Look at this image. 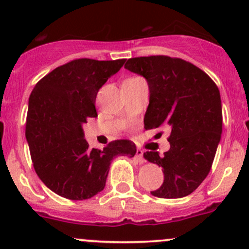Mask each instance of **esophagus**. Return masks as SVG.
Returning <instances> with one entry per match:
<instances>
[{
    "mask_svg": "<svg viewBox=\"0 0 249 249\" xmlns=\"http://www.w3.org/2000/svg\"><path fill=\"white\" fill-rule=\"evenodd\" d=\"M136 159L138 160L139 164H144V158H142V150H137L136 151Z\"/></svg>",
    "mask_w": 249,
    "mask_h": 249,
    "instance_id": "obj_1",
    "label": "esophagus"
}]
</instances>
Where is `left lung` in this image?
Listing matches in <instances>:
<instances>
[{"label": "left lung", "mask_w": 249, "mask_h": 249, "mask_svg": "<svg viewBox=\"0 0 249 249\" xmlns=\"http://www.w3.org/2000/svg\"><path fill=\"white\" fill-rule=\"evenodd\" d=\"M125 69L146 79L150 91L145 128L168 127L170 150L144 153L164 172V182L151 194L158 198L186 196L212 167L222 132L219 89L208 75L184 59L167 56L127 59Z\"/></svg>", "instance_id": "left-lung-1"}]
</instances>
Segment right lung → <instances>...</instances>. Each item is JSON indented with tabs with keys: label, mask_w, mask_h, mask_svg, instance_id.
Returning a JSON list of instances; mask_svg holds the SVG:
<instances>
[{
	"label": "right lung",
	"mask_w": 249,
	"mask_h": 249,
	"mask_svg": "<svg viewBox=\"0 0 249 249\" xmlns=\"http://www.w3.org/2000/svg\"><path fill=\"white\" fill-rule=\"evenodd\" d=\"M125 59L81 58L56 68L34 88L28 104L25 137L37 176L58 196L85 200L102 192L117 156L132 158L131 141L90 148L83 125L97 117V92Z\"/></svg>",
	"instance_id": "1"
}]
</instances>
